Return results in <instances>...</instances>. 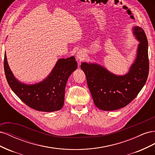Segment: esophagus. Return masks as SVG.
<instances>
[{
    "label": "esophagus",
    "mask_w": 155,
    "mask_h": 155,
    "mask_svg": "<svg viewBox=\"0 0 155 155\" xmlns=\"http://www.w3.org/2000/svg\"><path fill=\"white\" fill-rule=\"evenodd\" d=\"M76 57L78 61H82L83 59H84V58H85V54L83 51H78V53L76 54Z\"/></svg>",
    "instance_id": "obj_1"
}]
</instances>
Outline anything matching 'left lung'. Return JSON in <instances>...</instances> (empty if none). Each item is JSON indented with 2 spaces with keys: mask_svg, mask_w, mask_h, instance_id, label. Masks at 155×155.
<instances>
[{
  "mask_svg": "<svg viewBox=\"0 0 155 155\" xmlns=\"http://www.w3.org/2000/svg\"><path fill=\"white\" fill-rule=\"evenodd\" d=\"M133 30L140 43L137 58L125 75L117 76L96 63L81 64L94 104L101 110H114L127 105L147 81L149 69L147 37L142 28L135 26Z\"/></svg>",
  "mask_w": 155,
  "mask_h": 155,
  "instance_id": "obj_1",
  "label": "left lung"
}]
</instances>
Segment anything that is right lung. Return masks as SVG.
I'll list each match as a JSON object with an SVG mask.
<instances>
[{"mask_svg": "<svg viewBox=\"0 0 155 155\" xmlns=\"http://www.w3.org/2000/svg\"><path fill=\"white\" fill-rule=\"evenodd\" d=\"M4 67L9 85L26 105L36 110L53 112L63 107L67 80L78 68V63L74 56L59 59L48 77L34 85H26L14 77L8 64L6 53Z\"/></svg>", "mask_w": 155, "mask_h": 155, "instance_id": "1", "label": "right lung"}]
</instances>
